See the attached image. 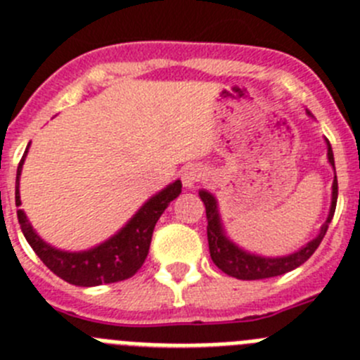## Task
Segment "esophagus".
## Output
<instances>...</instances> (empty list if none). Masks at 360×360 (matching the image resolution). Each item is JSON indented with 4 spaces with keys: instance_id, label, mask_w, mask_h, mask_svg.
Instances as JSON below:
<instances>
[{
    "instance_id": "34e87169",
    "label": "esophagus",
    "mask_w": 360,
    "mask_h": 360,
    "mask_svg": "<svg viewBox=\"0 0 360 360\" xmlns=\"http://www.w3.org/2000/svg\"><path fill=\"white\" fill-rule=\"evenodd\" d=\"M203 178H205V169L200 166H187L182 171V184L189 189L196 186L198 182H202Z\"/></svg>"
}]
</instances>
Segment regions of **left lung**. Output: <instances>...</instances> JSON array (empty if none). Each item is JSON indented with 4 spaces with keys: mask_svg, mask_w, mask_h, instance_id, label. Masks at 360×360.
Listing matches in <instances>:
<instances>
[{
    "mask_svg": "<svg viewBox=\"0 0 360 360\" xmlns=\"http://www.w3.org/2000/svg\"><path fill=\"white\" fill-rule=\"evenodd\" d=\"M326 144H328V162L334 167L332 146L328 141H326ZM200 198H202V202L205 203L207 210V239H209V250L210 257H212V262L216 264L217 268L223 273H226V275L230 276H236V278L239 280H262L292 271L295 268L302 266L305 260L311 259L312 253L318 250L319 243H321L323 237H325L326 229L330 225V221L335 212V203H338V176L334 178V186H332L330 214L326 217L325 225H323L319 236L316 237V239H312L307 246H303L302 250L292 253V255L278 257V259L257 257L237 248L233 243H230V240L226 239L225 233H223V229H221L219 223V214H217L216 200H214L212 194L202 191V193H200Z\"/></svg>",
    "mask_w": 360,
    "mask_h": 360,
    "instance_id": "8db88e82",
    "label": "left lung"
}]
</instances>
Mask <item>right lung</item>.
Returning a JSON list of instances; mask_svg holds the SVG:
<instances>
[{"label":"right lung","instance_id":"add662e5","mask_svg":"<svg viewBox=\"0 0 360 360\" xmlns=\"http://www.w3.org/2000/svg\"><path fill=\"white\" fill-rule=\"evenodd\" d=\"M25 157L26 151L22 155L21 162H19L18 180H15L18 182L15 205L18 207L21 205V200H19V174H21ZM180 193H182V182L176 180L164 191H160L157 196L151 198L150 202L144 203L143 209L131 217L130 223L120 233H115L112 239H108L103 245L80 253L60 252V250H55L46 245L44 240L34 232L22 210H18V219L30 246L34 248L39 259L55 275L60 276L65 282L72 283V285L92 288V285H101V283L121 282V280L130 278V276L139 271L141 266L146 260L148 252H150L151 236H153V229L157 225L158 217L162 216L166 207Z\"/></svg>","mask_w":360,"mask_h":360}]
</instances>
